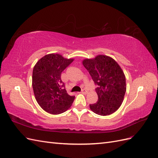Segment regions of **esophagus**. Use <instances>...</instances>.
<instances>
[{
    "label": "esophagus",
    "instance_id": "esophagus-1",
    "mask_svg": "<svg viewBox=\"0 0 158 158\" xmlns=\"http://www.w3.org/2000/svg\"><path fill=\"white\" fill-rule=\"evenodd\" d=\"M81 93H82V94H86L88 93V91H87L86 90H85V89H83V90H82V92H81Z\"/></svg>",
    "mask_w": 158,
    "mask_h": 158
}]
</instances>
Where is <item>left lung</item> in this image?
Masks as SVG:
<instances>
[{
	"mask_svg": "<svg viewBox=\"0 0 158 158\" xmlns=\"http://www.w3.org/2000/svg\"><path fill=\"white\" fill-rule=\"evenodd\" d=\"M82 64L98 86L95 89L98 101L90 105V109L101 116L113 114L124 99L127 86L123 71L114 59L105 55L85 59Z\"/></svg>",
	"mask_w": 158,
	"mask_h": 158,
	"instance_id": "obj_1",
	"label": "left lung"
}]
</instances>
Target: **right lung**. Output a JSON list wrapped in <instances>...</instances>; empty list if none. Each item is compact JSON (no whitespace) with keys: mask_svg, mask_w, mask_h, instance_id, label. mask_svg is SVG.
Wrapping results in <instances>:
<instances>
[{"mask_svg":"<svg viewBox=\"0 0 158 158\" xmlns=\"http://www.w3.org/2000/svg\"><path fill=\"white\" fill-rule=\"evenodd\" d=\"M74 59H66L58 53L45 55L35 65L32 86L35 97L39 105L52 114L66 111L74 101L69 95L61 80V74Z\"/></svg>","mask_w":158,"mask_h":158,"instance_id":"add662e5","label":"right lung"}]
</instances>
